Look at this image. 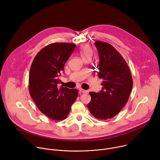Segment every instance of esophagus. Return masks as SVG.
Masks as SVG:
<instances>
[{
  "instance_id": "1",
  "label": "esophagus",
  "mask_w": 160,
  "mask_h": 160,
  "mask_svg": "<svg viewBox=\"0 0 160 160\" xmlns=\"http://www.w3.org/2000/svg\"><path fill=\"white\" fill-rule=\"evenodd\" d=\"M79 90H80V92H82V93H86V92H87V91L86 90H84V89H83V88H79Z\"/></svg>"
}]
</instances>
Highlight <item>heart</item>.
Here are the masks:
<instances>
[{
  "instance_id": "b5f03b06",
  "label": "heart",
  "mask_w": 160,
  "mask_h": 160,
  "mask_svg": "<svg viewBox=\"0 0 160 160\" xmlns=\"http://www.w3.org/2000/svg\"><path fill=\"white\" fill-rule=\"evenodd\" d=\"M80 53L82 58H85L87 57L91 58V56H92V54H93V51L92 48H91L90 46H88V45H83V46H82V48H80Z\"/></svg>"
}]
</instances>
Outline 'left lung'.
I'll return each mask as SVG.
<instances>
[{"instance_id":"8db88e82","label":"left lung","mask_w":160,"mask_h":160,"mask_svg":"<svg viewBox=\"0 0 160 160\" xmlns=\"http://www.w3.org/2000/svg\"><path fill=\"white\" fill-rule=\"evenodd\" d=\"M99 64L98 77L103 80L99 93L90 92L87 107L96 118L107 120L115 117L127 103L133 87L129 67L122 56L109 43L96 41Z\"/></svg>"}]
</instances>
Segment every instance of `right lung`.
Wrapping results in <instances>:
<instances>
[{
    "label": "right lung",
    "instance_id": "obj_1",
    "mask_svg": "<svg viewBox=\"0 0 160 160\" xmlns=\"http://www.w3.org/2000/svg\"><path fill=\"white\" fill-rule=\"evenodd\" d=\"M76 45L51 43L35 57L29 73V92L39 110L54 120L66 118L78 91L76 88L58 87L59 76Z\"/></svg>",
    "mask_w": 160,
    "mask_h": 160
}]
</instances>
